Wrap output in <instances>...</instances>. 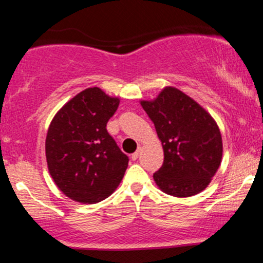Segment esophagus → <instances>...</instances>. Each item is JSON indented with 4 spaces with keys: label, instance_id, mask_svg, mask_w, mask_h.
Segmentation results:
<instances>
[{
    "label": "esophagus",
    "instance_id": "obj_1",
    "mask_svg": "<svg viewBox=\"0 0 263 263\" xmlns=\"http://www.w3.org/2000/svg\"><path fill=\"white\" fill-rule=\"evenodd\" d=\"M141 151H142V148L141 147H138L137 148V151H136L135 153H132V156H131V158L134 159V161H136V159L138 158V157H140V155H141Z\"/></svg>",
    "mask_w": 263,
    "mask_h": 263
}]
</instances>
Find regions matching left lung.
<instances>
[{
	"label": "left lung",
	"instance_id": "obj_1",
	"mask_svg": "<svg viewBox=\"0 0 263 263\" xmlns=\"http://www.w3.org/2000/svg\"><path fill=\"white\" fill-rule=\"evenodd\" d=\"M159 140L164 161L153 174L157 185L173 197L204 190L218 171L222 141L213 117L188 95L165 87L155 101H142Z\"/></svg>",
	"mask_w": 263,
	"mask_h": 263
}]
</instances>
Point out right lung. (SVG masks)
Wrapping results in <instances>:
<instances>
[{"mask_svg": "<svg viewBox=\"0 0 263 263\" xmlns=\"http://www.w3.org/2000/svg\"><path fill=\"white\" fill-rule=\"evenodd\" d=\"M99 87L78 93L54 116L45 140L48 170L58 188L75 201L106 199L122 180L128 157L106 125L119 107Z\"/></svg>", "mask_w": 263, "mask_h": 263, "instance_id": "obj_1", "label": "right lung"}]
</instances>
